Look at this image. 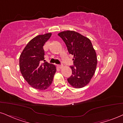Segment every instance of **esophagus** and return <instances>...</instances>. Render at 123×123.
Listing matches in <instances>:
<instances>
[{"label":"esophagus","mask_w":123,"mask_h":123,"mask_svg":"<svg viewBox=\"0 0 123 123\" xmlns=\"http://www.w3.org/2000/svg\"><path fill=\"white\" fill-rule=\"evenodd\" d=\"M63 66L62 65H58V67L59 68H63Z\"/></svg>","instance_id":"1"}]
</instances>
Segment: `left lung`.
Wrapping results in <instances>:
<instances>
[{"instance_id":"left-lung-1","label":"left lung","mask_w":123,"mask_h":123,"mask_svg":"<svg viewBox=\"0 0 123 123\" xmlns=\"http://www.w3.org/2000/svg\"><path fill=\"white\" fill-rule=\"evenodd\" d=\"M58 35L64 41L69 54L74 55L72 75L68 81L73 87H84L90 81L96 71V54L88 38L74 31H66Z\"/></svg>"}]
</instances>
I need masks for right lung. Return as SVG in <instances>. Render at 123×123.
I'll use <instances>...</instances> for the list:
<instances>
[{
    "label": "right lung",
    "mask_w": 123,
    "mask_h": 123,
    "mask_svg": "<svg viewBox=\"0 0 123 123\" xmlns=\"http://www.w3.org/2000/svg\"><path fill=\"white\" fill-rule=\"evenodd\" d=\"M51 33L39 35L28 42L19 57V68L25 79L34 88L44 90L52 83L56 71L55 65L44 60L43 46L50 38Z\"/></svg>",
    "instance_id": "right-lung-1"
}]
</instances>
